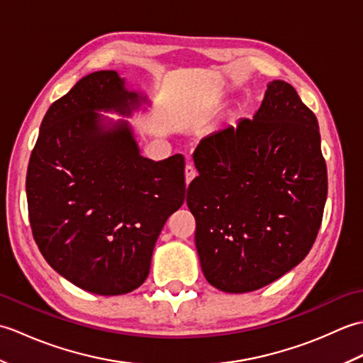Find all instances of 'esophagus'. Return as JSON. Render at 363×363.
<instances>
[{
    "instance_id": "obj_1",
    "label": "esophagus",
    "mask_w": 363,
    "mask_h": 363,
    "mask_svg": "<svg viewBox=\"0 0 363 363\" xmlns=\"http://www.w3.org/2000/svg\"><path fill=\"white\" fill-rule=\"evenodd\" d=\"M195 176H196V169H195V167L191 165V164H189V165L186 167V182H187V184H190V182H191V179H195Z\"/></svg>"
}]
</instances>
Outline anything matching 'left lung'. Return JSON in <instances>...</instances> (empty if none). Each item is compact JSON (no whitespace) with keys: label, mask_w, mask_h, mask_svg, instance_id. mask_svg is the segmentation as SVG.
<instances>
[{"label":"left lung","mask_w":363,"mask_h":363,"mask_svg":"<svg viewBox=\"0 0 363 363\" xmlns=\"http://www.w3.org/2000/svg\"><path fill=\"white\" fill-rule=\"evenodd\" d=\"M187 206L207 282L226 293L274 282L309 254L328 198L315 113L284 81L268 84L252 120L204 137Z\"/></svg>","instance_id":"obj_1"}]
</instances>
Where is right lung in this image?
Segmentation results:
<instances>
[{
	"instance_id": "right-lung-1",
	"label": "right lung",
	"mask_w": 363,
	"mask_h": 363,
	"mask_svg": "<svg viewBox=\"0 0 363 363\" xmlns=\"http://www.w3.org/2000/svg\"><path fill=\"white\" fill-rule=\"evenodd\" d=\"M138 106L117 72L87 74L50 106L28 165L38 250L60 276L96 295L140 287L162 228L186 198L181 154L142 157L126 121L106 128L95 112L129 115Z\"/></svg>"
}]
</instances>
